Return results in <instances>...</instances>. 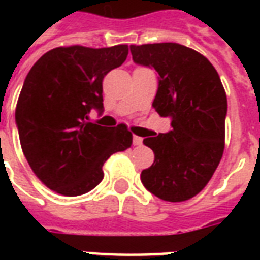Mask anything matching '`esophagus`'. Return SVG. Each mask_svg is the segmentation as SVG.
I'll return each instance as SVG.
<instances>
[{
    "mask_svg": "<svg viewBox=\"0 0 260 260\" xmlns=\"http://www.w3.org/2000/svg\"><path fill=\"white\" fill-rule=\"evenodd\" d=\"M132 142H134V146H141L142 142H143V139H142L141 136L134 135V139H132Z\"/></svg>",
    "mask_w": 260,
    "mask_h": 260,
    "instance_id": "1",
    "label": "esophagus"
}]
</instances>
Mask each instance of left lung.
<instances>
[{"label":"left lung","instance_id":"left-lung-1","mask_svg":"<svg viewBox=\"0 0 260 260\" xmlns=\"http://www.w3.org/2000/svg\"><path fill=\"white\" fill-rule=\"evenodd\" d=\"M136 64L158 74L153 107L171 131L145 138L154 163L141 174L147 191L167 202L191 199L207 185L224 152L227 96L217 71L178 43L131 46Z\"/></svg>","mask_w":260,"mask_h":260}]
</instances>
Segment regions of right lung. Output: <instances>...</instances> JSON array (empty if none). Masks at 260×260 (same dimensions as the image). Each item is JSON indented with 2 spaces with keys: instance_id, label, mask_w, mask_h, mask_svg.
Segmentation results:
<instances>
[{
  "instance_id": "obj_1",
  "label": "right lung",
  "mask_w": 260,
  "mask_h": 260,
  "mask_svg": "<svg viewBox=\"0 0 260 260\" xmlns=\"http://www.w3.org/2000/svg\"><path fill=\"white\" fill-rule=\"evenodd\" d=\"M128 46L57 47L31 67L15 119L27 163L44 185L64 196L83 195L102 182L103 166L132 145L126 125L89 122L103 110V79L124 64Z\"/></svg>"
}]
</instances>
